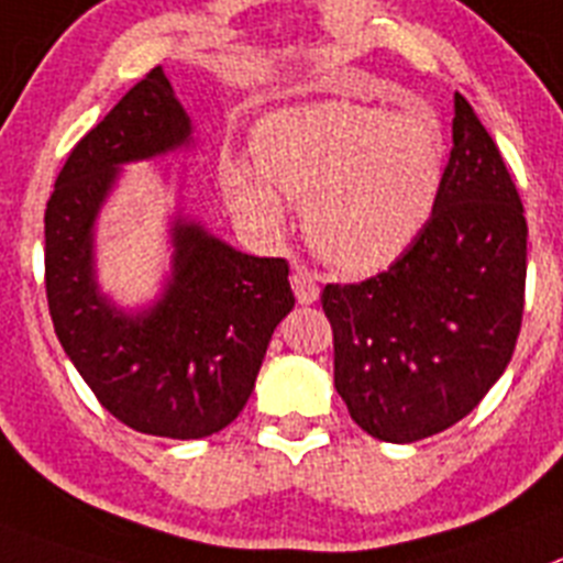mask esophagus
<instances>
[{
    "label": "esophagus",
    "instance_id": "1",
    "mask_svg": "<svg viewBox=\"0 0 563 563\" xmlns=\"http://www.w3.org/2000/svg\"><path fill=\"white\" fill-rule=\"evenodd\" d=\"M291 288H294V297L300 306H311V302L319 300V277L308 269H294L291 275Z\"/></svg>",
    "mask_w": 563,
    "mask_h": 563
}]
</instances>
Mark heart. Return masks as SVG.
<instances>
[{
    "instance_id": "1",
    "label": "heart",
    "mask_w": 563,
    "mask_h": 563,
    "mask_svg": "<svg viewBox=\"0 0 563 563\" xmlns=\"http://www.w3.org/2000/svg\"><path fill=\"white\" fill-rule=\"evenodd\" d=\"M255 159L221 168L232 216L275 238L286 227V199L300 201L313 252L347 275H369L398 261L429 227L449 148L429 111L389 114L333 100L263 118Z\"/></svg>"
}]
</instances>
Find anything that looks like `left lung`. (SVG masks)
I'll use <instances>...</instances> for the list:
<instances>
[{"label":"left lung","instance_id":"1","mask_svg":"<svg viewBox=\"0 0 563 563\" xmlns=\"http://www.w3.org/2000/svg\"><path fill=\"white\" fill-rule=\"evenodd\" d=\"M528 221L499 148L454 95L452 154L432 221L382 275L325 286L333 384L367 434L415 443L477 407L514 356Z\"/></svg>","mask_w":563,"mask_h":563}]
</instances>
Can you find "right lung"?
Instances as JSON below:
<instances>
[{
  "instance_id": "1",
  "label": "right lung",
  "mask_w": 563,
  "mask_h": 563,
  "mask_svg": "<svg viewBox=\"0 0 563 563\" xmlns=\"http://www.w3.org/2000/svg\"><path fill=\"white\" fill-rule=\"evenodd\" d=\"M194 145V120L168 75L151 69L75 145L44 212L60 347L114 418L174 440L230 427L294 308L283 257L238 252L181 210L170 216V269L154 302L123 308L100 288L95 235L123 168Z\"/></svg>"
}]
</instances>
